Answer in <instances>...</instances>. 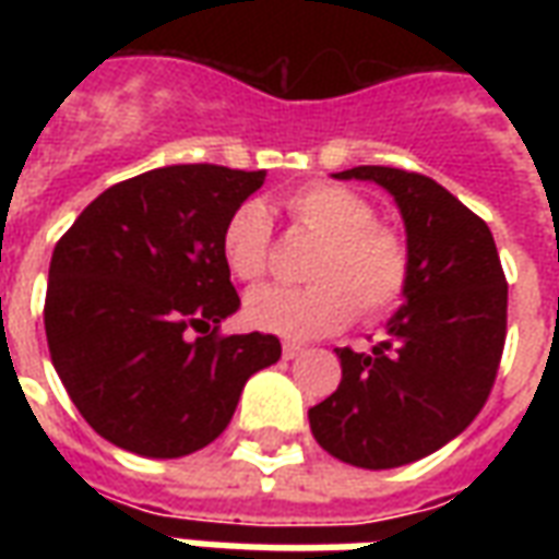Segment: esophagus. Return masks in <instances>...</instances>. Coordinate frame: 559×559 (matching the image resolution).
Masks as SVG:
<instances>
[{
	"instance_id": "34e87169",
	"label": "esophagus",
	"mask_w": 559,
	"mask_h": 559,
	"mask_svg": "<svg viewBox=\"0 0 559 559\" xmlns=\"http://www.w3.org/2000/svg\"><path fill=\"white\" fill-rule=\"evenodd\" d=\"M281 353H284V359H296V356H302L305 347L302 344H296V341H284V344H281Z\"/></svg>"
}]
</instances>
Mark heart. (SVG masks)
Returning a JSON list of instances; mask_svg holds the SVG:
<instances>
[{"mask_svg":"<svg viewBox=\"0 0 559 559\" xmlns=\"http://www.w3.org/2000/svg\"><path fill=\"white\" fill-rule=\"evenodd\" d=\"M290 218L320 239L308 266V287H257L245 296V320L281 338H317L347 326L356 314L383 317L411 281V254L399 233L377 224L374 206L350 188L314 182L287 200ZM272 221L263 203L236 209L221 236L224 263L239 281H260L269 269Z\"/></svg>","mask_w":559,"mask_h":559,"instance_id":"obj_1","label":"heart"}]
</instances>
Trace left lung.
<instances>
[{
  "instance_id": "8db88e82",
  "label": "left lung",
  "mask_w": 559,
  "mask_h": 559,
  "mask_svg": "<svg viewBox=\"0 0 559 559\" xmlns=\"http://www.w3.org/2000/svg\"><path fill=\"white\" fill-rule=\"evenodd\" d=\"M335 179L392 194L407 233L411 281L368 353L338 347V389L308 411L329 455L365 469L431 455L476 419L506 341V278L488 224L421 173L353 167Z\"/></svg>"
}]
</instances>
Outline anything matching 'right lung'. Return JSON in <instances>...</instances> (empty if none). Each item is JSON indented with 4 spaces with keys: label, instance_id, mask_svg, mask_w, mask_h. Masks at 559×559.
I'll list each match as a JSON object with an SVG mask.
<instances>
[{
    "label": "right lung",
    "instance_id": "obj_1",
    "mask_svg": "<svg viewBox=\"0 0 559 559\" xmlns=\"http://www.w3.org/2000/svg\"><path fill=\"white\" fill-rule=\"evenodd\" d=\"M266 170L173 164L107 188L59 239L44 329L62 386L104 440L182 457L230 425L275 335H227L239 311L221 236Z\"/></svg>",
    "mask_w": 559,
    "mask_h": 559
}]
</instances>
